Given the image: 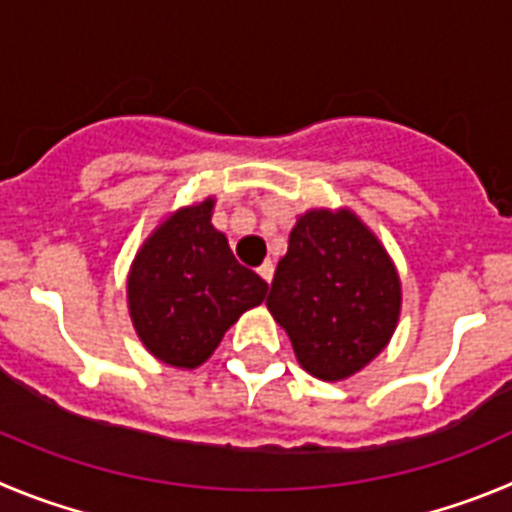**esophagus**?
Returning <instances> with one entry per match:
<instances>
[{"label":"esophagus","mask_w":512,"mask_h":512,"mask_svg":"<svg viewBox=\"0 0 512 512\" xmlns=\"http://www.w3.org/2000/svg\"><path fill=\"white\" fill-rule=\"evenodd\" d=\"M273 273H275V265L270 260L262 262V265L257 267V275H260V278L265 280V283H270V280H273Z\"/></svg>","instance_id":"1"}]
</instances>
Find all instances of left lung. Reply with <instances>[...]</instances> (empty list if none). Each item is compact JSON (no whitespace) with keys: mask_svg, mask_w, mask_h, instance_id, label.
<instances>
[{"mask_svg":"<svg viewBox=\"0 0 512 512\" xmlns=\"http://www.w3.org/2000/svg\"><path fill=\"white\" fill-rule=\"evenodd\" d=\"M267 308L303 370L344 380L393 336L400 280L375 234L349 211H308L290 232Z\"/></svg>","mask_w":512,"mask_h":512,"instance_id":"obj_1","label":"left lung"}]
</instances>
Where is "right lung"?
<instances>
[{
  "instance_id": "add662e5",
  "label": "right lung",
  "mask_w": 512,
  "mask_h": 512,
  "mask_svg": "<svg viewBox=\"0 0 512 512\" xmlns=\"http://www.w3.org/2000/svg\"><path fill=\"white\" fill-rule=\"evenodd\" d=\"M214 201L181 209L142 245L130 273V313L145 347L173 367H199L224 331L267 283L239 265L222 232L211 227Z\"/></svg>"
}]
</instances>
